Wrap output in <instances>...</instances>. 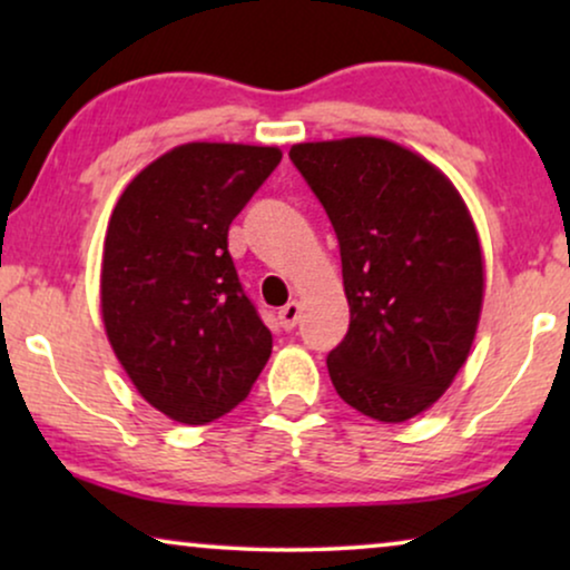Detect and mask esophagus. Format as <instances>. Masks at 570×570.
I'll return each mask as SVG.
<instances>
[{"mask_svg": "<svg viewBox=\"0 0 570 570\" xmlns=\"http://www.w3.org/2000/svg\"><path fill=\"white\" fill-rule=\"evenodd\" d=\"M301 318V303L298 301H291L287 306L279 308V324H283V330H293L295 324H298Z\"/></svg>", "mask_w": 570, "mask_h": 570, "instance_id": "1", "label": "esophagus"}]
</instances>
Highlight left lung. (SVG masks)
<instances>
[{"mask_svg": "<svg viewBox=\"0 0 570 570\" xmlns=\"http://www.w3.org/2000/svg\"><path fill=\"white\" fill-rule=\"evenodd\" d=\"M291 160L340 244L350 326L326 357L332 384L363 415L404 423L446 392L478 332L472 217L439 168L389 139L303 142Z\"/></svg>", "mask_w": 570, "mask_h": 570, "instance_id": "1", "label": "left lung"}]
</instances>
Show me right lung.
<instances>
[{
  "mask_svg": "<svg viewBox=\"0 0 570 570\" xmlns=\"http://www.w3.org/2000/svg\"><path fill=\"white\" fill-rule=\"evenodd\" d=\"M277 147L189 142L160 155L116 202L100 269L108 342L163 415L205 425L246 400L272 332L240 287L228 228Z\"/></svg>",
  "mask_w": 570,
  "mask_h": 570,
  "instance_id": "obj_1",
  "label": "right lung"
}]
</instances>
